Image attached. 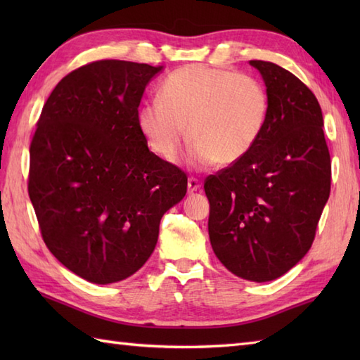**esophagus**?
I'll list each match as a JSON object with an SVG mask.
<instances>
[{"instance_id": "1", "label": "esophagus", "mask_w": 360, "mask_h": 360, "mask_svg": "<svg viewBox=\"0 0 360 360\" xmlns=\"http://www.w3.org/2000/svg\"><path fill=\"white\" fill-rule=\"evenodd\" d=\"M187 187H188V192L192 193V192H196V190L201 187V184H200V181L192 176V178H188V181H187Z\"/></svg>"}]
</instances>
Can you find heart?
<instances>
[{
	"instance_id": "obj_1",
	"label": "heart",
	"mask_w": 360,
	"mask_h": 360,
	"mask_svg": "<svg viewBox=\"0 0 360 360\" xmlns=\"http://www.w3.org/2000/svg\"><path fill=\"white\" fill-rule=\"evenodd\" d=\"M269 116L258 79L226 68L186 65L170 72L160 97L145 102L137 124L151 150L174 160L187 134L193 165L233 164L255 147Z\"/></svg>"
}]
</instances>
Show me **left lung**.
Wrapping results in <instances>:
<instances>
[{
  "instance_id": "obj_1",
  "label": "left lung",
  "mask_w": 360,
  "mask_h": 360,
  "mask_svg": "<svg viewBox=\"0 0 360 360\" xmlns=\"http://www.w3.org/2000/svg\"><path fill=\"white\" fill-rule=\"evenodd\" d=\"M263 75L269 116L255 147L204 181L213 252L232 274L271 281L307 255L331 190L323 116L312 91L281 66Z\"/></svg>"
}]
</instances>
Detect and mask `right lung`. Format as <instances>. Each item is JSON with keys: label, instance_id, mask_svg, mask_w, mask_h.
Segmentation results:
<instances>
[{"label": "right lung", "instance_id": "obj_1", "mask_svg": "<svg viewBox=\"0 0 360 360\" xmlns=\"http://www.w3.org/2000/svg\"><path fill=\"white\" fill-rule=\"evenodd\" d=\"M162 66L97 60L57 83L30 142L27 190L46 246L97 285L139 271L187 174L148 150L137 114Z\"/></svg>", "mask_w": 360, "mask_h": 360}]
</instances>
